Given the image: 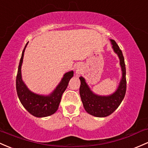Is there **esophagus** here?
I'll list each match as a JSON object with an SVG mask.
<instances>
[{"label":"esophagus","mask_w":148,"mask_h":148,"mask_svg":"<svg viewBox=\"0 0 148 148\" xmlns=\"http://www.w3.org/2000/svg\"><path fill=\"white\" fill-rule=\"evenodd\" d=\"M81 69H82V65L80 64H77V65L75 66V71L77 74H79Z\"/></svg>","instance_id":"esophagus-1"}]
</instances>
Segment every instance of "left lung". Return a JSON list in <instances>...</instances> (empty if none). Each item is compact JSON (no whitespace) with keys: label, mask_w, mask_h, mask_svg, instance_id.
<instances>
[{"label":"left lung","mask_w":148,"mask_h":148,"mask_svg":"<svg viewBox=\"0 0 148 148\" xmlns=\"http://www.w3.org/2000/svg\"><path fill=\"white\" fill-rule=\"evenodd\" d=\"M110 40L114 52L119 58L121 69V78L116 90L108 95H97L92 91L86 79L83 77H79L81 81L79 92L84 108L89 114L97 117H105L113 113L122 102L126 90V66L122 52L114 40Z\"/></svg>","instance_id":"1"}]
</instances>
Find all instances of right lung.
Returning <instances> with one entry per match:
<instances>
[{
  "mask_svg": "<svg viewBox=\"0 0 148 148\" xmlns=\"http://www.w3.org/2000/svg\"><path fill=\"white\" fill-rule=\"evenodd\" d=\"M27 43L24 47L18 66L16 89L18 98L23 107L31 114L36 117H45L56 113L59 108L62 95L67 88L69 80L74 76V71L65 73L53 92L48 95H40L32 92L27 88L22 78V65L23 62L24 51Z\"/></svg>",
  "mask_w": 148,
  "mask_h": 148,
  "instance_id": "right-lung-1",
  "label": "right lung"
}]
</instances>
